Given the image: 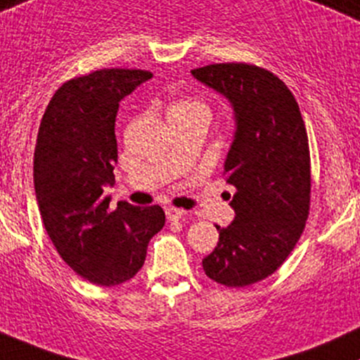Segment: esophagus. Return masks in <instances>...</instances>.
Masks as SVG:
<instances>
[{
  "label": "esophagus",
  "mask_w": 360,
  "mask_h": 360,
  "mask_svg": "<svg viewBox=\"0 0 360 360\" xmlns=\"http://www.w3.org/2000/svg\"><path fill=\"white\" fill-rule=\"evenodd\" d=\"M165 215H167L169 220H179L183 219L184 215V210H181V208H165Z\"/></svg>",
  "instance_id": "34e87169"
}]
</instances>
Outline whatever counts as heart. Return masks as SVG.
<instances>
[{
    "instance_id": "heart-1",
    "label": "heart",
    "mask_w": 360,
    "mask_h": 360,
    "mask_svg": "<svg viewBox=\"0 0 360 360\" xmlns=\"http://www.w3.org/2000/svg\"><path fill=\"white\" fill-rule=\"evenodd\" d=\"M169 120H184V117L193 116H207V108L198 98L184 97L176 101L169 108Z\"/></svg>"
}]
</instances>
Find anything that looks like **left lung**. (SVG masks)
Returning <instances> with one entry per match:
<instances>
[{"label":"left lung","instance_id":"left-lung-1","mask_svg":"<svg viewBox=\"0 0 360 360\" xmlns=\"http://www.w3.org/2000/svg\"><path fill=\"white\" fill-rule=\"evenodd\" d=\"M224 96L234 110L236 131L224 162L236 188L231 225L219 227V243L203 270L227 287L266 278L301 238L311 198V164L301 110L287 85L268 70L220 63L191 71Z\"/></svg>","mask_w":360,"mask_h":360}]
</instances>
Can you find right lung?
<instances>
[{"label":"right lung","instance_id":"add662e5","mask_svg":"<svg viewBox=\"0 0 360 360\" xmlns=\"http://www.w3.org/2000/svg\"><path fill=\"white\" fill-rule=\"evenodd\" d=\"M152 78L143 70H98L73 78L47 104L34 153V188L47 236L71 270L112 287L143 266L150 239L164 227L159 205L120 201L109 210L117 162L114 133L121 98Z\"/></svg>","mask_w":360,"mask_h":360}]
</instances>
